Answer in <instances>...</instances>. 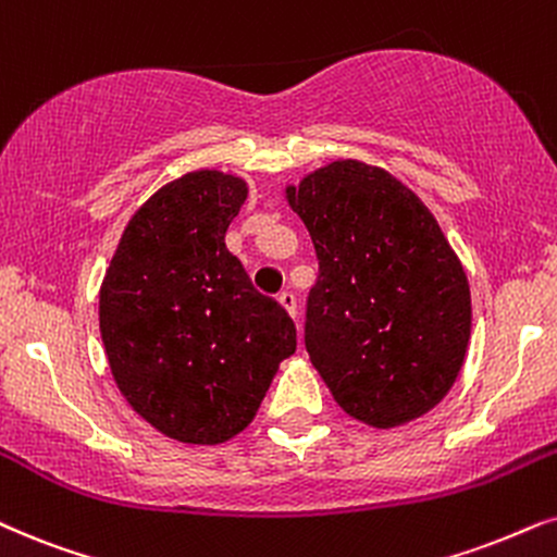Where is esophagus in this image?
I'll return each instance as SVG.
<instances>
[{
  "label": "esophagus",
  "mask_w": 557,
  "mask_h": 557,
  "mask_svg": "<svg viewBox=\"0 0 557 557\" xmlns=\"http://www.w3.org/2000/svg\"><path fill=\"white\" fill-rule=\"evenodd\" d=\"M278 305L284 307L286 312L292 314L294 320H296V296H294L292 292H284V294H278Z\"/></svg>",
  "instance_id": "1"
}]
</instances>
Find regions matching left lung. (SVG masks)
<instances>
[{"label":"left lung","instance_id":"8db88e82","mask_svg":"<svg viewBox=\"0 0 557 557\" xmlns=\"http://www.w3.org/2000/svg\"><path fill=\"white\" fill-rule=\"evenodd\" d=\"M320 276L305 345L352 420L392 430L450 392L471 341V288L414 191L363 161H332L286 186Z\"/></svg>","mask_w":557,"mask_h":557}]
</instances>
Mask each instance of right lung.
Segmentation results:
<instances>
[{"mask_svg":"<svg viewBox=\"0 0 557 557\" xmlns=\"http://www.w3.org/2000/svg\"><path fill=\"white\" fill-rule=\"evenodd\" d=\"M248 184L222 171L173 178L133 214L99 288L114 384L165 437L220 445L256 417L296 327L225 245Z\"/></svg>","mask_w":557,"mask_h":557,"instance_id":"1","label":"right lung"}]
</instances>
